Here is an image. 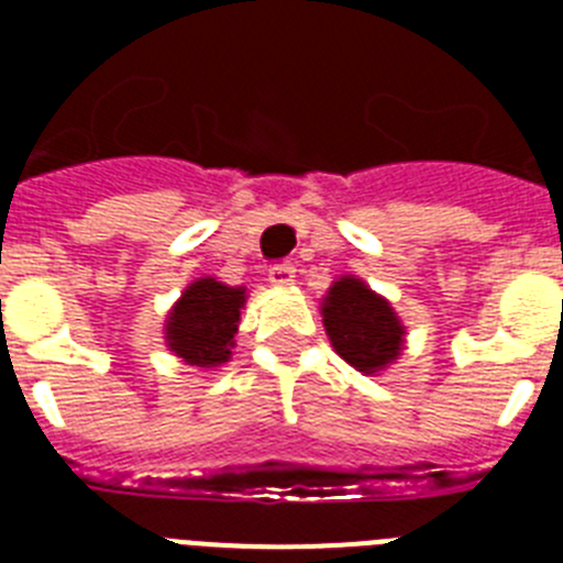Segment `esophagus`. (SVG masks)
Returning <instances> with one entry per match:
<instances>
[{
	"instance_id": "34e87169",
	"label": "esophagus",
	"mask_w": 563,
	"mask_h": 563,
	"mask_svg": "<svg viewBox=\"0 0 563 563\" xmlns=\"http://www.w3.org/2000/svg\"><path fill=\"white\" fill-rule=\"evenodd\" d=\"M271 282L276 287H290L292 282H296V267H292V265L271 267Z\"/></svg>"
}]
</instances>
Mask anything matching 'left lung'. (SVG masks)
I'll use <instances>...</instances> for the list:
<instances>
[{
	"label": "left lung",
	"mask_w": 563,
	"mask_h": 563,
	"mask_svg": "<svg viewBox=\"0 0 563 563\" xmlns=\"http://www.w3.org/2000/svg\"><path fill=\"white\" fill-rule=\"evenodd\" d=\"M324 330L332 350L363 375H380L400 357L406 327L389 298L372 290L363 278H335L321 298Z\"/></svg>",
	"instance_id": "obj_1"
}]
</instances>
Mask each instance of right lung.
I'll use <instances>...</instances> for the list:
<instances>
[{"label": "right lung", "mask_w": 563, "mask_h": 563, "mask_svg": "<svg viewBox=\"0 0 563 563\" xmlns=\"http://www.w3.org/2000/svg\"><path fill=\"white\" fill-rule=\"evenodd\" d=\"M247 301L245 287H231L213 276H202L183 290L168 310L163 338L166 346L188 366L217 369L225 366L236 346L239 318Z\"/></svg>", "instance_id": "obj_1"}]
</instances>
